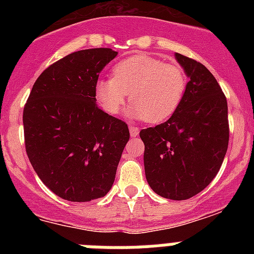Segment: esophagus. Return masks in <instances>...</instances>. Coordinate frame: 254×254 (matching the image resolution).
<instances>
[{
	"label": "esophagus",
	"mask_w": 254,
	"mask_h": 254,
	"mask_svg": "<svg viewBox=\"0 0 254 254\" xmlns=\"http://www.w3.org/2000/svg\"><path fill=\"white\" fill-rule=\"evenodd\" d=\"M129 133H131V137H136L138 134V128L136 126H129Z\"/></svg>",
	"instance_id": "34e87169"
}]
</instances>
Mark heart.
<instances>
[{
  "instance_id": "b5f03b06",
  "label": "heart",
  "mask_w": 254,
  "mask_h": 254,
  "mask_svg": "<svg viewBox=\"0 0 254 254\" xmlns=\"http://www.w3.org/2000/svg\"><path fill=\"white\" fill-rule=\"evenodd\" d=\"M112 75L98 80L94 87L96 102L111 116L121 113L129 94L133 103L129 116L151 123L164 122L178 111L187 93L188 78L182 66L151 56L120 61Z\"/></svg>"
}]
</instances>
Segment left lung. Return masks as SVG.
<instances>
[{"instance_id": "1", "label": "left lung", "mask_w": 254, "mask_h": 254, "mask_svg": "<svg viewBox=\"0 0 254 254\" xmlns=\"http://www.w3.org/2000/svg\"><path fill=\"white\" fill-rule=\"evenodd\" d=\"M188 76L178 111L161 125L141 129L147 183L164 198L188 199L216 177L229 143L228 103L214 75L197 61L176 53Z\"/></svg>"}]
</instances>
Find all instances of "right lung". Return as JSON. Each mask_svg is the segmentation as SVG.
Instances as JSON below:
<instances>
[{
    "label": "right lung",
    "mask_w": 254,
    "mask_h": 254,
    "mask_svg": "<svg viewBox=\"0 0 254 254\" xmlns=\"http://www.w3.org/2000/svg\"><path fill=\"white\" fill-rule=\"evenodd\" d=\"M117 55L93 48L61 58L40 73L24 107L29 160L40 181L71 202L109 192L129 140L128 126L102 111L94 93L99 73Z\"/></svg>",
    "instance_id": "right-lung-1"
}]
</instances>
